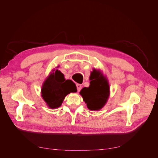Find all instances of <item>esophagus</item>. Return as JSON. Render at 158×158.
<instances>
[{
    "label": "esophagus",
    "instance_id": "esophagus-1",
    "mask_svg": "<svg viewBox=\"0 0 158 158\" xmlns=\"http://www.w3.org/2000/svg\"><path fill=\"white\" fill-rule=\"evenodd\" d=\"M76 86H77V92H80V90L82 88V86L80 84H77L76 85Z\"/></svg>",
    "mask_w": 158,
    "mask_h": 158
}]
</instances>
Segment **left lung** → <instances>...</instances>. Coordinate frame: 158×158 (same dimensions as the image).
<instances>
[{
  "label": "left lung",
  "instance_id": "8db88e82",
  "mask_svg": "<svg viewBox=\"0 0 158 158\" xmlns=\"http://www.w3.org/2000/svg\"><path fill=\"white\" fill-rule=\"evenodd\" d=\"M89 86L82 88L80 94L89 110H100L110 96V85L101 72L94 69L89 77Z\"/></svg>",
  "mask_w": 158,
  "mask_h": 158
}]
</instances>
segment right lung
I'll return each instance as SVG.
<instances>
[{
  "label": "right lung",
  "mask_w": 158,
  "mask_h": 158,
  "mask_svg": "<svg viewBox=\"0 0 158 158\" xmlns=\"http://www.w3.org/2000/svg\"><path fill=\"white\" fill-rule=\"evenodd\" d=\"M54 70H53L54 72ZM41 97L51 109L61 106L64 97L71 92H76L77 88L71 80H66L58 70L52 72L44 81L41 88Z\"/></svg>",
  "instance_id": "right-lung-1"
}]
</instances>
